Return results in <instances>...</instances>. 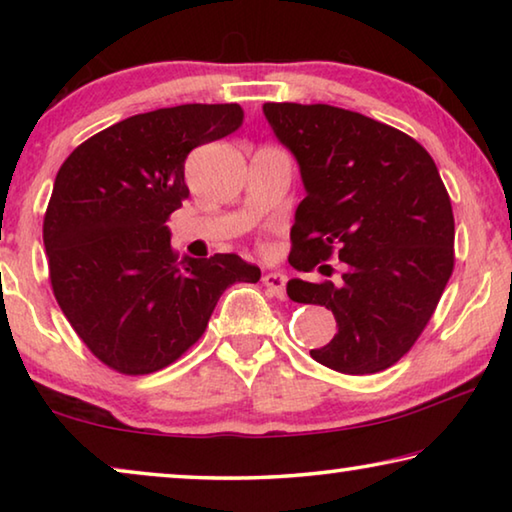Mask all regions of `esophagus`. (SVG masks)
<instances>
[{
	"mask_svg": "<svg viewBox=\"0 0 512 512\" xmlns=\"http://www.w3.org/2000/svg\"><path fill=\"white\" fill-rule=\"evenodd\" d=\"M262 282L275 298H280V300L287 298V275L284 273H266L262 277Z\"/></svg>",
	"mask_w": 512,
	"mask_h": 512,
	"instance_id": "obj_1",
	"label": "esophagus"
}]
</instances>
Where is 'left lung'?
<instances>
[{
	"mask_svg": "<svg viewBox=\"0 0 512 512\" xmlns=\"http://www.w3.org/2000/svg\"><path fill=\"white\" fill-rule=\"evenodd\" d=\"M296 155L307 196L289 264L341 282L289 280L293 302L332 309L334 339L311 357L343 375L391 368L418 341L454 271L452 201L424 146L393 126L327 103H264Z\"/></svg>",
	"mask_w": 512,
	"mask_h": 512,
	"instance_id": "1",
	"label": "left lung"
}]
</instances>
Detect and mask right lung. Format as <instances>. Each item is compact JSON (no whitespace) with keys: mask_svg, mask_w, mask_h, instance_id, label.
<instances>
[{"mask_svg":"<svg viewBox=\"0 0 512 512\" xmlns=\"http://www.w3.org/2000/svg\"><path fill=\"white\" fill-rule=\"evenodd\" d=\"M241 121L239 103L144 112L92 135L58 169L42 223L51 289L79 339L121 375L183 357L221 293L262 275L235 253L178 259L167 228L189 196V151Z\"/></svg>","mask_w":512,"mask_h":512,"instance_id":"1","label":"right lung"}]
</instances>
